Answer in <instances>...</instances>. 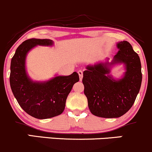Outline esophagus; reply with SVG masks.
<instances>
[{
    "mask_svg": "<svg viewBox=\"0 0 152 152\" xmlns=\"http://www.w3.org/2000/svg\"><path fill=\"white\" fill-rule=\"evenodd\" d=\"M78 73H79V79L81 81V79H82V78H83V71H81V70H79V71H78Z\"/></svg>",
    "mask_w": 152,
    "mask_h": 152,
    "instance_id": "1",
    "label": "esophagus"
}]
</instances>
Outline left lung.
<instances>
[{"label":"left lung","instance_id":"left-lung-1","mask_svg":"<svg viewBox=\"0 0 152 152\" xmlns=\"http://www.w3.org/2000/svg\"><path fill=\"white\" fill-rule=\"evenodd\" d=\"M118 53L111 63L86 66L83 73L84 94L89 110L100 118H114L126 114L133 106L142 81L139 56L127 41L117 43ZM123 63L124 77L115 80L109 75L112 65Z\"/></svg>","mask_w":152,"mask_h":152}]
</instances>
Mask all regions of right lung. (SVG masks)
Segmentation results:
<instances>
[{
	"label": "right lung",
	"mask_w": 152,
	"mask_h": 152,
	"mask_svg": "<svg viewBox=\"0 0 152 152\" xmlns=\"http://www.w3.org/2000/svg\"><path fill=\"white\" fill-rule=\"evenodd\" d=\"M49 39H32L23 42L16 49L11 62L10 85L21 107L37 119H48L61 115L73 84L79 81L76 72L58 76L47 81H33L26 71V55L37 45L51 46Z\"/></svg>",
	"instance_id": "add662e5"
}]
</instances>
